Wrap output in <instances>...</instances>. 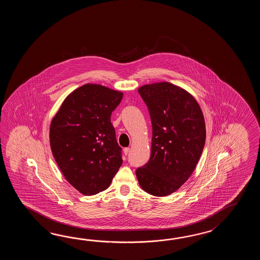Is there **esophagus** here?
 <instances>
[{
    "label": "esophagus",
    "mask_w": 260,
    "mask_h": 260,
    "mask_svg": "<svg viewBox=\"0 0 260 260\" xmlns=\"http://www.w3.org/2000/svg\"><path fill=\"white\" fill-rule=\"evenodd\" d=\"M130 152V148H125V149H123V154L126 155L128 154Z\"/></svg>",
    "instance_id": "34e87169"
}]
</instances>
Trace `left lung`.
I'll use <instances>...</instances> for the list:
<instances>
[{
  "label": "left lung",
  "mask_w": 260,
  "mask_h": 260,
  "mask_svg": "<svg viewBox=\"0 0 260 260\" xmlns=\"http://www.w3.org/2000/svg\"><path fill=\"white\" fill-rule=\"evenodd\" d=\"M152 125L150 158L136 171L146 192L165 197L177 191L192 175L205 147V118L188 91L168 82L138 88Z\"/></svg>",
  "instance_id": "1"
}]
</instances>
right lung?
<instances>
[{
  "mask_svg": "<svg viewBox=\"0 0 260 260\" xmlns=\"http://www.w3.org/2000/svg\"><path fill=\"white\" fill-rule=\"evenodd\" d=\"M123 93L95 83L75 89L50 124V147L67 181L90 196L103 191L122 166L111 122Z\"/></svg>",
  "mask_w": 260,
  "mask_h": 260,
  "instance_id": "right-lung-1",
  "label": "right lung"
}]
</instances>
